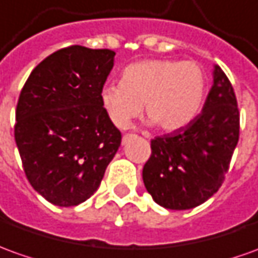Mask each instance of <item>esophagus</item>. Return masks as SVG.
Returning <instances> with one entry per match:
<instances>
[{"mask_svg": "<svg viewBox=\"0 0 258 258\" xmlns=\"http://www.w3.org/2000/svg\"><path fill=\"white\" fill-rule=\"evenodd\" d=\"M126 139H127V135H126V136H123V139H122V145H125Z\"/></svg>", "mask_w": 258, "mask_h": 258, "instance_id": "1", "label": "esophagus"}]
</instances>
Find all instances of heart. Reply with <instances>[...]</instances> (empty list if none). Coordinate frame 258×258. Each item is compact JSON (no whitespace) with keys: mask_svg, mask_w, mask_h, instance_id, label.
Wrapping results in <instances>:
<instances>
[{"mask_svg":"<svg viewBox=\"0 0 258 258\" xmlns=\"http://www.w3.org/2000/svg\"><path fill=\"white\" fill-rule=\"evenodd\" d=\"M207 80L195 61L150 58L125 67L120 83H108L99 99L113 125L127 129L143 105L150 123L177 131L192 120L205 95Z\"/></svg>","mask_w":258,"mask_h":258,"instance_id":"b5f03b06","label":"heart"}]
</instances>
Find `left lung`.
<instances>
[{
	"mask_svg": "<svg viewBox=\"0 0 258 258\" xmlns=\"http://www.w3.org/2000/svg\"><path fill=\"white\" fill-rule=\"evenodd\" d=\"M202 112L185 127L152 140L143 182L156 204L185 211L209 200L225 180L239 142L233 87L219 66Z\"/></svg>",
	"mask_w": 258,
	"mask_h": 258,
	"instance_id": "8db88e82",
	"label": "left lung"
}]
</instances>
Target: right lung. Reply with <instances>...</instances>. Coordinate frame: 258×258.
Masks as SVG:
<instances>
[{
	"label": "right lung",
	"instance_id": "right-lung-1",
	"mask_svg": "<svg viewBox=\"0 0 258 258\" xmlns=\"http://www.w3.org/2000/svg\"><path fill=\"white\" fill-rule=\"evenodd\" d=\"M115 51L70 46L33 69L17 105L15 142L44 200L76 207L98 189L122 135L99 99Z\"/></svg>",
	"mask_w": 258,
	"mask_h": 258
}]
</instances>
